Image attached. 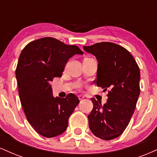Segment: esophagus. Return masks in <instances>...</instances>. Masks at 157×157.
Returning <instances> with one entry per match:
<instances>
[{
  "mask_svg": "<svg viewBox=\"0 0 157 157\" xmlns=\"http://www.w3.org/2000/svg\"><path fill=\"white\" fill-rule=\"evenodd\" d=\"M78 99L80 100H83V99H84V98H85V97H84V95H82V94H80V95H78Z\"/></svg>",
  "mask_w": 157,
  "mask_h": 157,
  "instance_id": "obj_1",
  "label": "esophagus"
}]
</instances>
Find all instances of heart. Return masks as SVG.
<instances>
[{"instance_id":"obj_1","label":"heart","mask_w":157,"mask_h":157,"mask_svg":"<svg viewBox=\"0 0 157 157\" xmlns=\"http://www.w3.org/2000/svg\"><path fill=\"white\" fill-rule=\"evenodd\" d=\"M76 86H77V87H80V86H81V84H78L76 85Z\"/></svg>"}]
</instances>
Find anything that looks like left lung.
Segmentation results:
<instances>
[{
  "label": "left lung",
  "mask_w": 157,
  "mask_h": 157,
  "mask_svg": "<svg viewBox=\"0 0 157 157\" xmlns=\"http://www.w3.org/2000/svg\"><path fill=\"white\" fill-rule=\"evenodd\" d=\"M98 62L97 86L108 90L107 102L91 98L93 109L88 116L92 132L110 140L122 134L134 113L140 94V69L133 56L125 48L111 42L84 46Z\"/></svg>",
  "instance_id": "1"
}]
</instances>
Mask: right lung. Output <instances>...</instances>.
<instances>
[{
    "instance_id": "add662e5",
    "label": "right lung",
    "mask_w": 157,
    "mask_h": 157,
    "mask_svg": "<svg viewBox=\"0 0 157 157\" xmlns=\"http://www.w3.org/2000/svg\"><path fill=\"white\" fill-rule=\"evenodd\" d=\"M76 54L83 55L77 46L45 37L29 43L19 55L16 78L21 104L28 122L46 138L65 132L79 102L73 93L54 98L50 84L54 78L62 76L65 64Z\"/></svg>"
}]
</instances>
